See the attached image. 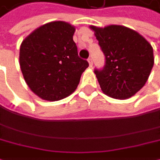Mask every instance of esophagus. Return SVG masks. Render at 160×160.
I'll return each instance as SVG.
<instances>
[{"label":"esophagus","mask_w":160,"mask_h":160,"mask_svg":"<svg viewBox=\"0 0 160 160\" xmlns=\"http://www.w3.org/2000/svg\"><path fill=\"white\" fill-rule=\"evenodd\" d=\"M88 62H89L90 66H93V58H91V57H90V58L88 59Z\"/></svg>","instance_id":"esophagus-1"}]
</instances>
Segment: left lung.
Returning <instances> with one entry per match:
<instances>
[{
  "label": "left lung",
  "mask_w": 160,
  "mask_h": 160,
  "mask_svg": "<svg viewBox=\"0 0 160 160\" xmlns=\"http://www.w3.org/2000/svg\"><path fill=\"white\" fill-rule=\"evenodd\" d=\"M105 57V64L94 72L104 94L128 98L146 83L154 65L153 47L141 35L121 25L91 26Z\"/></svg>",
  "instance_id": "obj_1"
}]
</instances>
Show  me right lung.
<instances>
[{"instance_id": "1", "label": "right lung", "mask_w": 160, "mask_h": 160, "mask_svg": "<svg viewBox=\"0 0 160 160\" xmlns=\"http://www.w3.org/2000/svg\"><path fill=\"white\" fill-rule=\"evenodd\" d=\"M75 27L52 22L33 31L22 42L20 66L29 88L42 99L56 101L71 95L89 66L78 55Z\"/></svg>"}]
</instances>
